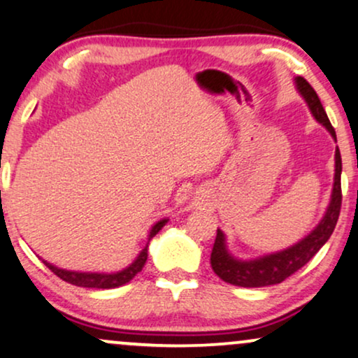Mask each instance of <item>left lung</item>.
Segmentation results:
<instances>
[{"label": "left lung", "mask_w": 358, "mask_h": 358, "mask_svg": "<svg viewBox=\"0 0 358 358\" xmlns=\"http://www.w3.org/2000/svg\"><path fill=\"white\" fill-rule=\"evenodd\" d=\"M296 88L307 101L310 111L315 116L318 123H322L334 140L337 141L334 127H331L329 116H327L324 106H322L318 94L315 90L308 85V81L299 76L295 78ZM340 175H342V157H340L338 148L335 150V178H334V190H331L330 205L327 208L325 217L322 222L313 228L310 234L295 243L294 247L282 250V252L270 253V255L255 258V260H238V258L231 257L230 252L227 250L225 235L222 230H217V238H215L212 257H210V264H212L213 272L220 277L223 282L231 283L236 287H268L282 283L283 280L294 275L296 270H300L307 262L315 257V253L327 243L330 235L334 234V228L337 225L340 206H342V185H340Z\"/></svg>", "instance_id": "8db88e82"}]
</instances>
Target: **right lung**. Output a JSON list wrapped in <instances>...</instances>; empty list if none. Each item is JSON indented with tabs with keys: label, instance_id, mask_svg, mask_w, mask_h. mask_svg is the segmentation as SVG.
<instances>
[{
	"label": "right lung",
	"instance_id": "right-lung-1",
	"mask_svg": "<svg viewBox=\"0 0 358 358\" xmlns=\"http://www.w3.org/2000/svg\"><path fill=\"white\" fill-rule=\"evenodd\" d=\"M166 222L168 220H160V222L155 223V225L152 227V230H150L148 242L158 234V231L162 230L163 225H165ZM146 258H148V245L141 250L140 255L136 257V260L133 262L130 266H127V268H123L122 272H116V273L71 272V270L58 268V266L48 264L46 260H43V264L48 266V268L56 275V277L64 280V282L71 283V285L85 287V288H115V287H122V285H124V283H128L138 272H141V268L145 266Z\"/></svg>",
	"mask_w": 358,
	"mask_h": 358
}]
</instances>
